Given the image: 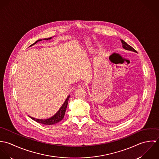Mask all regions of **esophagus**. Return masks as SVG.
<instances>
[{
    "label": "esophagus",
    "instance_id": "34e87169",
    "mask_svg": "<svg viewBox=\"0 0 159 159\" xmlns=\"http://www.w3.org/2000/svg\"><path fill=\"white\" fill-rule=\"evenodd\" d=\"M78 87L79 88H80V89H84V88H85V85L83 84H80Z\"/></svg>",
    "mask_w": 159,
    "mask_h": 159
}]
</instances>
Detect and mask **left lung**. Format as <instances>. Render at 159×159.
Returning <instances> with one entry per match:
<instances>
[{"instance_id": "obj_1", "label": "left lung", "mask_w": 159, "mask_h": 159, "mask_svg": "<svg viewBox=\"0 0 159 159\" xmlns=\"http://www.w3.org/2000/svg\"><path fill=\"white\" fill-rule=\"evenodd\" d=\"M121 42L122 43V47L125 49H127V50H129V51H134V52H136V50L132 48L131 46L128 45L125 42H124V40H121Z\"/></svg>"}]
</instances>
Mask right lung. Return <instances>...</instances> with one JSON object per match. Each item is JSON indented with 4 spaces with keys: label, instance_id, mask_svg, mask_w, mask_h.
<instances>
[{
    "label": "right lung",
    "instance_id": "right-lung-1",
    "mask_svg": "<svg viewBox=\"0 0 159 159\" xmlns=\"http://www.w3.org/2000/svg\"><path fill=\"white\" fill-rule=\"evenodd\" d=\"M51 37L50 38H48V39H45L44 40H49V39H51ZM42 40H39L35 42V43H34V44H35L36 43H37L38 42H40ZM70 98V95H68L67 98V99L66 100L65 102L64 103V104L62 105V106L61 107V108H60V110L57 111V113L55 115H54L52 117L49 118V119H35L34 117H32L30 116H29L32 119H33L34 120L39 122V123H40V124H45V125H52V124H56L59 122H60L61 120H62L64 117V115L66 113V108H67V105H68V99Z\"/></svg>",
    "mask_w": 159,
    "mask_h": 159
}]
</instances>
